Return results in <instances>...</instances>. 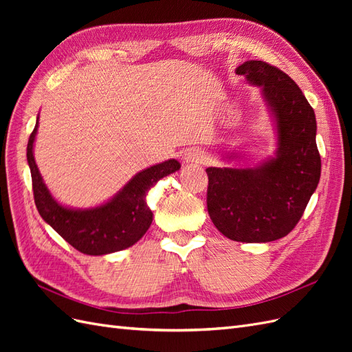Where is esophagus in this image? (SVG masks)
<instances>
[{"mask_svg": "<svg viewBox=\"0 0 352 352\" xmlns=\"http://www.w3.org/2000/svg\"><path fill=\"white\" fill-rule=\"evenodd\" d=\"M204 160V153L201 150H195V148H190L185 154H184V162L186 164H197V163H202Z\"/></svg>", "mask_w": 352, "mask_h": 352, "instance_id": "34e87169", "label": "esophagus"}]
</instances>
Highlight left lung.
Returning a JSON list of instances; mask_svg holds the SVG:
<instances>
[{
  "instance_id": "1",
  "label": "left lung",
  "mask_w": 352,
  "mask_h": 352,
  "mask_svg": "<svg viewBox=\"0 0 352 352\" xmlns=\"http://www.w3.org/2000/svg\"><path fill=\"white\" fill-rule=\"evenodd\" d=\"M236 73L261 88L278 148L274 157L257 167H208L207 210L226 238L270 242L296 226L320 180L316 114L298 85L278 67L250 60Z\"/></svg>"
}]
</instances>
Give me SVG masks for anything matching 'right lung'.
<instances>
[{
	"label": "right lung",
	"instance_id": "right-lung-1",
	"mask_svg": "<svg viewBox=\"0 0 352 352\" xmlns=\"http://www.w3.org/2000/svg\"><path fill=\"white\" fill-rule=\"evenodd\" d=\"M38 120L39 117L30 133L26 155L41 217L73 248L87 255H104L132 247L145 235L153 221V211L145 201L148 190L160 179L180 168L177 160H167L136 173L105 204L85 210L69 208L52 198L35 163L34 142Z\"/></svg>",
	"mask_w": 352,
	"mask_h": 352
}]
</instances>
